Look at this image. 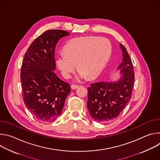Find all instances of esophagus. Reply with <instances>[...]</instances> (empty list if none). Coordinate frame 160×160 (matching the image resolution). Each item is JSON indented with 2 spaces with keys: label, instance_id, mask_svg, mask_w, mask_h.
I'll list each match as a JSON object with an SVG mask.
<instances>
[{
  "label": "esophagus",
  "instance_id": "1",
  "mask_svg": "<svg viewBox=\"0 0 160 160\" xmlns=\"http://www.w3.org/2000/svg\"><path fill=\"white\" fill-rule=\"evenodd\" d=\"M78 87H79V85H75V84H72V85H71V87H72V89H76V88H77Z\"/></svg>",
  "mask_w": 160,
  "mask_h": 160
}]
</instances>
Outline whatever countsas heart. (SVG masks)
Here are the masks:
<instances>
[{"label": "heart", "mask_w": 160, "mask_h": 160, "mask_svg": "<svg viewBox=\"0 0 160 160\" xmlns=\"http://www.w3.org/2000/svg\"><path fill=\"white\" fill-rule=\"evenodd\" d=\"M112 47L109 40L95 36L72 39L64 46V52L57 56L56 64L62 76L69 78L77 62L79 75L94 79L102 72L111 56Z\"/></svg>", "instance_id": "heart-1"}]
</instances>
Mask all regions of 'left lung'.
<instances>
[{
    "label": "left lung",
    "mask_w": 160,
    "mask_h": 160,
    "mask_svg": "<svg viewBox=\"0 0 160 160\" xmlns=\"http://www.w3.org/2000/svg\"><path fill=\"white\" fill-rule=\"evenodd\" d=\"M123 62L119 66L122 77L117 82H99L88 87L87 108L90 116L99 122H110L119 116L131 99L134 85L133 66L123 45Z\"/></svg>",
    "instance_id": "left-lung-1"
}]
</instances>
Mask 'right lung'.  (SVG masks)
Wrapping results in <instances>:
<instances>
[{"mask_svg": "<svg viewBox=\"0 0 160 160\" xmlns=\"http://www.w3.org/2000/svg\"><path fill=\"white\" fill-rule=\"evenodd\" d=\"M70 35L61 30L45 31L28 48L20 74L24 103L33 116L43 122H52L61 114L70 85L54 73L58 40Z\"/></svg>", "mask_w": 160, "mask_h": 160, "instance_id": "add662e5", "label": "right lung"}]
</instances>
